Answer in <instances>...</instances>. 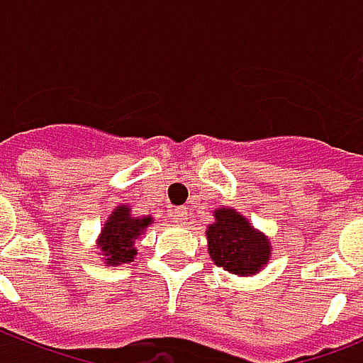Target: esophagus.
Wrapping results in <instances>:
<instances>
[{
  "mask_svg": "<svg viewBox=\"0 0 363 363\" xmlns=\"http://www.w3.org/2000/svg\"><path fill=\"white\" fill-rule=\"evenodd\" d=\"M172 216H174L177 223L182 224L186 220V216H189V211H186L184 206H177V208H172Z\"/></svg>",
  "mask_w": 363,
  "mask_h": 363,
  "instance_id": "obj_1",
  "label": "esophagus"
}]
</instances>
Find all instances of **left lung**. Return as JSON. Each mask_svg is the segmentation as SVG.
Returning <instances> with one entry per match:
<instances>
[{"mask_svg":"<svg viewBox=\"0 0 363 363\" xmlns=\"http://www.w3.org/2000/svg\"><path fill=\"white\" fill-rule=\"evenodd\" d=\"M216 223L208 226V252L214 264L233 274H256L270 258V242L254 230L246 218L233 208L214 213Z\"/></svg>","mask_w":363,"mask_h":363,"instance_id":"1","label":"left lung"}]
</instances>
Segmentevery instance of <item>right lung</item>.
Wrapping results in <instances>:
<instances>
[{
    "instance_id": "obj_1",
    "label": "right lung",
    "mask_w": 363,
    "mask_h": 363,
    "mask_svg": "<svg viewBox=\"0 0 363 363\" xmlns=\"http://www.w3.org/2000/svg\"><path fill=\"white\" fill-rule=\"evenodd\" d=\"M150 224V218H135L130 216L127 206L115 208V213L111 214L109 220L103 228L101 234V248L107 256V262L119 264V262H130L135 256L133 242L147 226Z\"/></svg>"
}]
</instances>
